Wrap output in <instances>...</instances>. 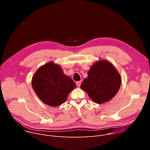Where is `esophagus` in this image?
Instances as JSON below:
<instances>
[{
    "label": "esophagus",
    "instance_id": "34e87169",
    "mask_svg": "<svg viewBox=\"0 0 150 150\" xmlns=\"http://www.w3.org/2000/svg\"><path fill=\"white\" fill-rule=\"evenodd\" d=\"M76 86H77L78 88H79L80 86H81V81H78V82H76Z\"/></svg>",
    "mask_w": 150,
    "mask_h": 150
}]
</instances>
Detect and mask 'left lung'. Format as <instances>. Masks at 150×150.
<instances>
[{
    "label": "left lung",
    "instance_id": "obj_1",
    "mask_svg": "<svg viewBox=\"0 0 150 150\" xmlns=\"http://www.w3.org/2000/svg\"><path fill=\"white\" fill-rule=\"evenodd\" d=\"M122 82L121 76L113 64L101 60L93 65L84 79L81 88L96 103L101 104L112 99L117 93Z\"/></svg>",
    "mask_w": 150,
    "mask_h": 150
}]
</instances>
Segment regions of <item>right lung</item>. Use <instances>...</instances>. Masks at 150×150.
I'll return each mask as SVG.
<instances>
[{
  "instance_id": "right-lung-1",
  "label": "right lung",
  "mask_w": 150,
  "mask_h": 150,
  "mask_svg": "<svg viewBox=\"0 0 150 150\" xmlns=\"http://www.w3.org/2000/svg\"><path fill=\"white\" fill-rule=\"evenodd\" d=\"M32 87L38 97L46 104L56 107L65 103L76 87L61 67L53 62L40 67L32 78Z\"/></svg>"
}]
</instances>
